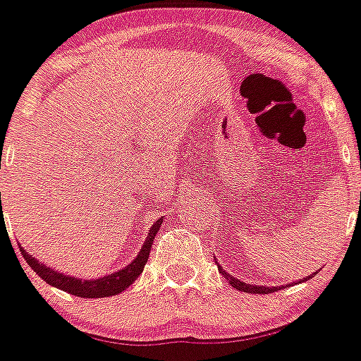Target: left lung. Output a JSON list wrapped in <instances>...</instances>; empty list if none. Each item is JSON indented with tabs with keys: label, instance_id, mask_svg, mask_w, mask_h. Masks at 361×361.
<instances>
[{
	"label": "left lung",
	"instance_id": "left-lung-1",
	"mask_svg": "<svg viewBox=\"0 0 361 361\" xmlns=\"http://www.w3.org/2000/svg\"><path fill=\"white\" fill-rule=\"evenodd\" d=\"M218 269H219V273H221L223 276H225V280L228 281L230 286L234 287V289H238V290H243V293H248V294H269V293H276V290H278V287L250 286V283H245V281L238 280V278H234V276H232V274H228L225 269H221V267H219V266H218Z\"/></svg>",
	"mask_w": 361,
	"mask_h": 361
}]
</instances>
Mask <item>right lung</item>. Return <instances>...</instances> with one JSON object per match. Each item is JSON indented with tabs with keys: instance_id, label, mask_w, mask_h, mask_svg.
<instances>
[{
	"instance_id": "right-lung-1",
	"label": "right lung",
	"mask_w": 361,
	"mask_h": 361,
	"mask_svg": "<svg viewBox=\"0 0 361 361\" xmlns=\"http://www.w3.org/2000/svg\"><path fill=\"white\" fill-rule=\"evenodd\" d=\"M163 219H157L156 223L150 228L149 235H147V241L143 245V248L140 250L138 257L133 260L129 266L123 267L118 273L108 274V276L95 278V280H80V278L68 276V274H61L58 271H53L51 267L44 266L42 262H39L37 259H33L28 252H24L20 248V253H23L24 260L28 262V266L42 278L44 281H47L49 286L58 287V289L65 290L68 294H74V296L80 298H108L115 296V294H120L122 290H126L127 287L131 286L133 281L142 274L143 267H145L147 260H149L150 248H152V241L156 238L157 230H159Z\"/></svg>"
}]
</instances>
